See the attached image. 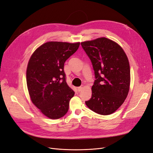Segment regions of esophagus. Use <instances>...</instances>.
Instances as JSON below:
<instances>
[{
    "mask_svg": "<svg viewBox=\"0 0 153 153\" xmlns=\"http://www.w3.org/2000/svg\"><path fill=\"white\" fill-rule=\"evenodd\" d=\"M77 89H78V92H80V91H81L83 89V87H82V86L78 87Z\"/></svg>",
    "mask_w": 153,
    "mask_h": 153,
    "instance_id": "esophagus-1",
    "label": "esophagus"
}]
</instances>
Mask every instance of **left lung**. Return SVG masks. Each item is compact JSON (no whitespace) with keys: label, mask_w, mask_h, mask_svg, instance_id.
I'll return each mask as SVG.
<instances>
[{"label":"left lung","mask_w":153,"mask_h":153,"mask_svg":"<svg viewBox=\"0 0 153 153\" xmlns=\"http://www.w3.org/2000/svg\"><path fill=\"white\" fill-rule=\"evenodd\" d=\"M94 71L92 97L85 101L91 110L101 115L115 112L126 98L130 85L128 59L117 43L106 38L82 42Z\"/></svg>","instance_id":"8db88e82"}]
</instances>
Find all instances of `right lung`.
I'll return each instance as SVG.
<instances>
[{
  "mask_svg": "<svg viewBox=\"0 0 153 153\" xmlns=\"http://www.w3.org/2000/svg\"><path fill=\"white\" fill-rule=\"evenodd\" d=\"M80 43L50 41L37 48L27 68V89L32 102L45 116L63 117L75 92L66 82L64 62L76 52Z\"/></svg>",
  "mask_w": 153,
  "mask_h": 153,
  "instance_id": "add662e5",
  "label": "right lung"
}]
</instances>
